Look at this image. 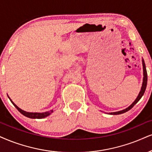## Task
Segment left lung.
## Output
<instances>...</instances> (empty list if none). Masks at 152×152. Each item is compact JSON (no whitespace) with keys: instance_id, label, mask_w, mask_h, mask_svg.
I'll return each mask as SVG.
<instances>
[{"instance_id":"8db88e82","label":"left lung","mask_w":152,"mask_h":152,"mask_svg":"<svg viewBox=\"0 0 152 152\" xmlns=\"http://www.w3.org/2000/svg\"><path fill=\"white\" fill-rule=\"evenodd\" d=\"M142 65H143V70H144V78H143V83H142V87L141 88V91L138 95V96L137 97V99H135V101L132 103V104L129 106L128 108H125V109L121 110V111H118V112H114V113H110V114L111 115H119V114H122L124 113L125 112L128 111L129 110H130L133 106L135 105L137 103L140 101V99L142 98V96H143V94H145V91L146 90V87H147V70H146V66H145V63L144 60L142 59Z\"/></svg>"}]
</instances>
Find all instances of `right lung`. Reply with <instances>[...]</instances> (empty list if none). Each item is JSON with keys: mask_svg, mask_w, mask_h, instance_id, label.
<instances>
[{"mask_svg": "<svg viewBox=\"0 0 152 152\" xmlns=\"http://www.w3.org/2000/svg\"><path fill=\"white\" fill-rule=\"evenodd\" d=\"M9 99H10V98H9ZM10 100L11 101V102L12 103V104L14 105L15 107L17 109H18L19 111H20V113L22 114V115L26 116V117L30 118H37V119L44 118L46 117V116H48V115H49L50 113H53V110H50V111H48V112H45V113H29V112H26L23 110L20 109V108H19L18 106H17L16 105L12 102V100H11L10 99Z\"/></svg>", "mask_w": 152, "mask_h": 152, "instance_id": "obj_1", "label": "right lung"}]
</instances>
